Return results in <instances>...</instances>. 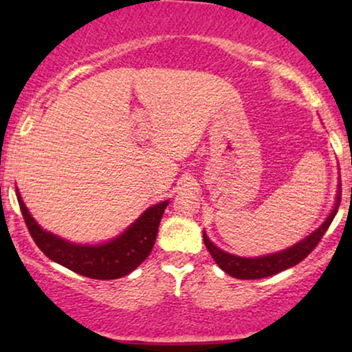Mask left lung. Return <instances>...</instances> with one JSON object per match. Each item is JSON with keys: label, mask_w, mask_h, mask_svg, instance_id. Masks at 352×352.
<instances>
[{"label": "left lung", "mask_w": 352, "mask_h": 352, "mask_svg": "<svg viewBox=\"0 0 352 352\" xmlns=\"http://www.w3.org/2000/svg\"><path fill=\"white\" fill-rule=\"evenodd\" d=\"M339 204H341V184L338 185V193L336 200H334V207L331 210V213L326 217V220L322 221L319 227L314 230L313 233H309L308 236L302 238V240L294 243L289 248L281 250V252L263 254V256H254V258H245L238 256V254L228 253L225 250L218 248V246L210 241L207 233L204 232V241L207 250L212 254V258L215 260V263L223 270L225 273H228L230 276L238 278V280H258V278H268L273 274L285 272V270L292 268V266L298 265L301 260H305L308 254L316 248L322 235L326 233V230L329 228L331 221L336 217Z\"/></svg>", "instance_id": "left-lung-1"}]
</instances>
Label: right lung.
<instances>
[{
  "label": "right lung",
  "instance_id": "add662e5",
  "mask_svg": "<svg viewBox=\"0 0 352 352\" xmlns=\"http://www.w3.org/2000/svg\"><path fill=\"white\" fill-rule=\"evenodd\" d=\"M19 208L34 243L47 258L71 272L94 280H117L132 273L148 256L155 243L168 200L152 205L120 235L98 245H82L44 230L34 220L16 188Z\"/></svg>",
  "mask_w": 352,
  "mask_h": 352
}]
</instances>
